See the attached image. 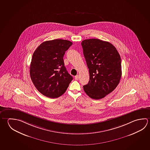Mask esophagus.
<instances>
[{"mask_svg": "<svg viewBox=\"0 0 150 150\" xmlns=\"http://www.w3.org/2000/svg\"><path fill=\"white\" fill-rule=\"evenodd\" d=\"M75 79H76V80H78L79 79V75H76V76H75Z\"/></svg>", "mask_w": 150, "mask_h": 150, "instance_id": "1", "label": "esophagus"}]
</instances>
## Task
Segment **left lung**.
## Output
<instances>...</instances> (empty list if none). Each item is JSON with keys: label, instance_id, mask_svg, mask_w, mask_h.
<instances>
[{"label": "left lung", "instance_id": "8db88e82", "mask_svg": "<svg viewBox=\"0 0 150 150\" xmlns=\"http://www.w3.org/2000/svg\"><path fill=\"white\" fill-rule=\"evenodd\" d=\"M81 44L89 73V82L83 88L89 97L100 100L119 84L122 76L121 57L108 42L88 39L83 40Z\"/></svg>", "mask_w": 150, "mask_h": 150}]
</instances>
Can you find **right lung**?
<instances>
[{"instance_id": "add662e5", "label": "right lung", "mask_w": 150, "mask_h": 150, "mask_svg": "<svg viewBox=\"0 0 150 150\" xmlns=\"http://www.w3.org/2000/svg\"><path fill=\"white\" fill-rule=\"evenodd\" d=\"M73 43L54 40L42 43L35 50L30 65V76L39 92L52 98L66 92L73 77L64 66L63 57Z\"/></svg>"}]
</instances>
